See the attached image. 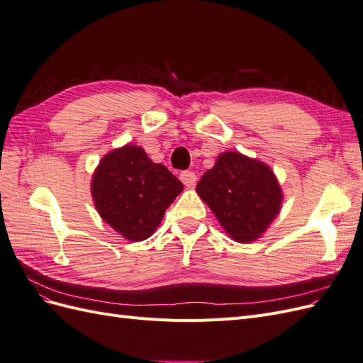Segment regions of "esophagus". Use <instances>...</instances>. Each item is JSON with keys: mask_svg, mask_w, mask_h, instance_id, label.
<instances>
[{"mask_svg": "<svg viewBox=\"0 0 363 363\" xmlns=\"http://www.w3.org/2000/svg\"><path fill=\"white\" fill-rule=\"evenodd\" d=\"M180 180L183 182L184 186H188V188H192V186L196 183V175L192 171H183L180 174Z\"/></svg>", "mask_w": 363, "mask_h": 363, "instance_id": "1", "label": "esophagus"}]
</instances>
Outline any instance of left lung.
Segmentation results:
<instances>
[{"mask_svg":"<svg viewBox=\"0 0 363 363\" xmlns=\"http://www.w3.org/2000/svg\"><path fill=\"white\" fill-rule=\"evenodd\" d=\"M196 192L238 242H251L265 232L283 200L276 175L265 163L233 151L218 156Z\"/></svg>","mask_w":363,"mask_h":363,"instance_id":"8db88e82","label":"left lung"}]
</instances>
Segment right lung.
I'll list each match as a JSON object with an SVG mask.
<instances>
[{
    "label": "right lung",
    "instance_id": "obj_1",
    "mask_svg": "<svg viewBox=\"0 0 363 363\" xmlns=\"http://www.w3.org/2000/svg\"><path fill=\"white\" fill-rule=\"evenodd\" d=\"M182 191L183 183L167 167L135 145L106 155L92 179L98 213L128 240L151 236Z\"/></svg>",
    "mask_w": 363,
    "mask_h": 363
}]
</instances>
